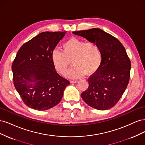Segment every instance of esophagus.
I'll return each mask as SVG.
<instances>
[{"mask_svg":"<svg viewBox=\"0 0 145 145\" xmlns=\"http://www.w3.org/2000/svg\"><path fill=\"white\" fill-rule=\"evenodd\" d=\"M78 81L77 80H71V83H77Z\"/></svg>","mask_w":145,"mask_h":145,"instance_id":"34e87169","label":"esophagus"}]
</instances>
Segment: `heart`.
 Returning a JSON list of instances; mask_svg holds the SVG:
<instances>
[{
	"instance_id": "1",
	"label": "heart",
	"mask_w": 145,
	"mask_h": 145,
	"mask_svg": "<svg viewBox=\"0 0 145 145\" xmlns=\"http://www.w3.org/2000/svg\"><path fill=\"white\" fill-rule=\"evenodd\" d=\"M62 51L56 49L52 52L51 60L56 71L62 75L67 72L72 60L74 67L68 76L78 78L98 71L102 62V53L99 44L86 42L77 37H71L63 43Z\"/></svg>"
}]
</instances>
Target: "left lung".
<instances>
[{
    "label": "left lung",
    "mask_w": 145,
    "mask_h": 145,
    "mask_svg": "<svg viewBox=\"0 0 145 145\" xmlns=\"http://www.w3.org/2000/svg\"><path fill=\"white\" fill-rule=\"evenodd\" d=\"M99 44L102 62L88 78L89 86L81 94L89 106L106 110L115 106L124 93L130 78L131 61L121 42L99 28L72 32Z\"/></svg>",
    "instance_id": "1"
}]
</instances>
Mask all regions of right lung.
I'll use <instances>...</instances> for the list:
<instances>
[{
  "label": "right lung",
  "instance_id": "1",
  "mask_svg": "<svg viewBox=\"0 0 145 145\" xmlns=\"http://www.w3.org/2000/svg\"><path fill=\"white\" fill-rule=\"evenodd\" d=\"M64 32H42L20 47L12 64L13 82L24 103L44 111L62 99L69 81L56 72L51 54Z\"/></svg>",
  "mask_w": 145,
  "mask_h": 145
}]
</instances>
